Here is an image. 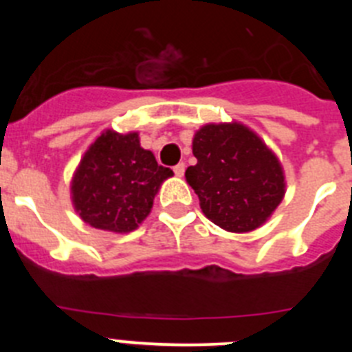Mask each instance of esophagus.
<instances>
[{"label": "esophagus", "instance_id": "obj_1", "mask_svg": "<svg viewBox=\"0 0 352 352\" xmlns=\"http://www.w3.org/2000/svg\"><path fill=\"white\" fill-rule=\"evenodd\" d=\"M174 174H176V176H179V178H182L183 174H185V164H178V166H174Z\"/></svg>", "mask_w": 352, "mask_h": 352}]
</instances>
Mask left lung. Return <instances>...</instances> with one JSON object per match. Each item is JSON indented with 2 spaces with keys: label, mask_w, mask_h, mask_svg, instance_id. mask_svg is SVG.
I'll use <instances>...</instances> for the list:
<instances>
[{
  "label": "left lung",
  "mask_w": 352,
  "mask_h": 352,
  "mask_svg": "<svg viewBox=\"0 0 352 352\" xmlns=\"http://www.w3.org/2000/svg\"><path fill=\"white\" fill-rule=\"evenodd\" d=\"M197 164L185 170L208 219L229 232H248L272 217L285 194L280 162L245 125L210 123L192 142Z\"/></svg>",
  "instance_id": "1"
}]
</instances>
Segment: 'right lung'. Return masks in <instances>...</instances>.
<instances>
[{"label": "right lung", "instance_id": "add662e5", "mask_svg": "<svg viewBox=\"0 0 352 352\" xmlns=\"http://www.w3.org/2000/svg\"><path fill=\"white\" fill-rule=\"evenodd\" d=\"M173 176L155 155L141 148L139 133L105 130L84 153L72 178V203L95 229L130 232L153 206L162 182Z\"/></svg>", "mask_w": 352, "mask_h": 352}]
</instances>
